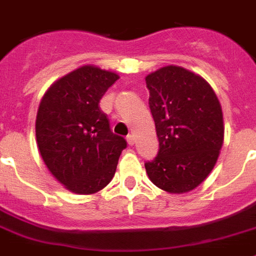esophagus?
Returning <instances> with one entry per match:
<instances>
[{
    "instance_id": "1",
    "label": "esophagus",
    "mask_w": 256,
    "mask_h": 256,
    "mask_svg": "<svg viewBox=\"0 0 256 256\" xmlns=\"http://www.w3.org/2000/svg\"><path fill=\"white\" fill-rule=\"evenodd\" d=\"M126 142H128L130 146L134 145V136H133V134H130V136L126 137Z\"/></svg>"
}]
</instances>
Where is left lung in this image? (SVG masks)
I'll return each instance as SVG.
<instances>
[{
	"label": "left lung",
	"mask_w": 256,
	"mask_h": 256,
	"mask_svg": "<svg viewBox=\"0 0 256 256\" xmlns=\"http://www.w3.org/2000/svg\"><path fill=\"white\" fill-rule=\"evenodd\" d=\"M145 80L159 140L158 155L145 163L148 176L167 193L193 190L212 171L224 142L219 100L202 76L178 66Z\"/></svg>",
	"instance_id": "obj_1"
}]
</instances>
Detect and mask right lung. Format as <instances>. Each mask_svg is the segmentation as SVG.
I'll use <instances>...</instances> for the list:
<instances>
[{
	"mask_svg": "<svg viewBox=\"0 0 256 256\" xmlns=\"http://www.w3.org/2000/svg\"><path fill=\"white\" fill-rule=\"evenodd\" d=\"M119 78L85 64L50 85L38 106L36 141L44 163L67 190L93 194L112 180L126 141L114 134L100 101Z\"/></svg>",
	"mask_w": 256,
	"mask_h": 256,
	"instance_id": "1",
	"label": "right lung"
}]
</instances>
